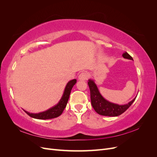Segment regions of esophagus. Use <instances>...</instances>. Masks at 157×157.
Returning a JSON list of instances; mask_svg holds the SVG:
<instances>
[{
    "mask_svg": "<svg viewBox=\"0 0 157 157\" xmlns=\"http://www.w3.org/2000/svg\"><path fill=\"white\" fill-rule=\"evenodd\" d=\"M89 77V74L87 72H82L78 76V80H85Z\"/></svg>",
    "mask_w": 157,
    "mask_h": 157,
    "instance_id": "34e87169",
    "label": "esophagus"
}]
</instances>
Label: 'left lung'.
<instances>
[{"label":"left lung","instance_id":"left-lung-1","mask_svg":"<svg viewBox=\"0 0 157 157\" xmlns=\"http://www.w3.org/2000/svg\"><path fill=\"white\" fill-rule=\"evenodd\" d=\"M122 56L125 59L133 60L132 57L126 52L122 54ZM88 84L90 90L92 105L96 112L100 115L108 117H117L121 115L130 107L137 97L134 98L127 104L118 105V104L107 101L101 96L94 80L89 79Z\"/></svg>","mask_w":157,"mask_h":157}]
</instances>
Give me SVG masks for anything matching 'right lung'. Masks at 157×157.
I'll return each mask as SVG.
<instances>
[{
	"instance_id": "obj_1",
	"label": "right lung",
	"mask_w": 157,
	"mask_h": 157,
	"mask_svg": "<svg viewBox=\"0 0 157 157\" xmlns=\"http://www.w3.org/2000/svg\"><path fill=\"white\" fill-rule=\"evenodd\" d=\"M76 83H77V80L76 79L71 80L69 81L67 85H66L63 96L60 99L59 102L56 105L50 108L48 110L39 113H31L25 110L23 111L31 117L40 120L50 119V118H54L60 116L62 114L66 105H67L71 90H72L73 86Z\"/></svg>"
}]
</instances>
